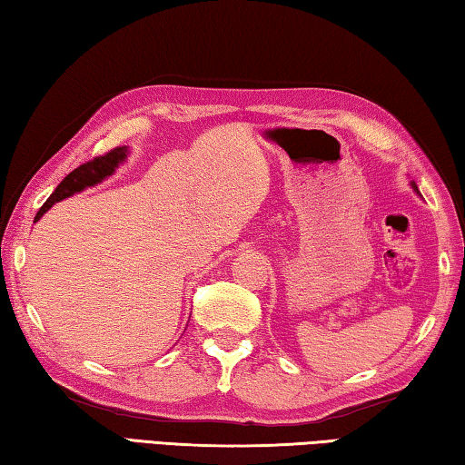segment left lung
Wrapping results in <instances>:
<instances>
[{"label":"left lung","mask_w":465,"mask_h":465,"mask_svg":"<svg viewBox=\"0 0 465 465\" xmlns=\"http://www.w3.org/2000/svg\"><path fill=\"white\" fill-rule=\"evenodd\" d=\"M410 185H412V189H414L416 193H420V192H418V187H416V183H414V181H410Z\"/></svg>","instance_id":"obj_1"}]
</instances>
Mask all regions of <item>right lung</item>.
Masks as SVG:
<instances>
[{"label":"right lung","mask_w":465,"mask_h":465,"mask_svg":"<svg viewBox=\"0 0 465 465\" xmlns=\"http://www.w3.org/2000/svg\"><path fill=\"white\" fill-rule=\"evenodd\" d=\"M127 156H129V148L121 146V148L111 150L109 154L98 156V158H94V161H90L86 164L78 166L75 171H72L64 181L59 183L57 189L51 193L49 200L43 203V208L36 212L35 223H39L43 214H47V212L57 202L65 200V197H72L75 193H80L88 187H94V185H98V183H103L104 179H109L111 174H115L119 166L127 161Z\"/></svg>","instance_id":"add662e5"}]
</instances>
